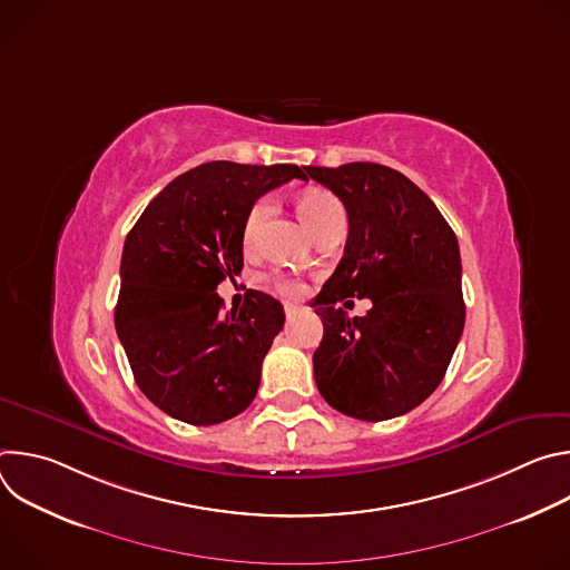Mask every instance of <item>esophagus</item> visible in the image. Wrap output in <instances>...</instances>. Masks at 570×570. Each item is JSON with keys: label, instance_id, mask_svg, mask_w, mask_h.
Returning <instances> with one entry per match:
<instances>
[{"label": "esophagus", "instance_id": "esophagus-1", "mask_svg": "<svg viewBox=\"0 0 570 570\" xmlns=\"http://www.w3.org/2000/svg\"><path fill=\"white\" fill-rule=\"evenodd\" d=\"M304 306H299V304H295V302H286L284 304V311H286V315L291 317V315H295V313H299Z\"/></svg>", "mask_w": 570, "mask_h": 570}]
</instances>
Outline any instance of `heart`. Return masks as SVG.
Instances as JSON below:
<instances>
[{
	"label": "heart",
	"mask_w": 570,
	"mask_h": 570,
	"mask_svg": "<svg viewBox=\"0 0 570 570\" xmlns=\"http://www.w3.org/2000/svg\"><path fill=\"white\" fill-rule=\"evenodd\" d=\"M297 209H299L304 223L311 227L313 234L320 232L327 223H332L334 218L345 216V209H343L341 200L334 194L324 191V189L304 191L297 200ZM271 212H273V200L271 198H259L250 207V212L246 216V223H243V240H246V246H250V243L259 236V229L266 223ZM275 286L284 295H299L304 291L302 284L297 279H291V277H277Z\"/></svg>",
	"instance_id": "heart-1"
}]
</instances>
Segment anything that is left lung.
<instances>
[{
	"label": "left lung",
	"mask_w": 570,
	"mask_h": 570,
	"mask_svg": "<svg viewBox=\"0 0 570 570\" xmlns=\"http://www.w3.org/2000/svg\"><path fill=\"white\" fill-rule=\"evenodd\" d=\"M347 209L350 236L336 273L315 297L324 336L313 354L320 394L332 409L383 422L429 399L464 330L458 238L435 203L403 174L352 161L306 167ZM370 296L350 318L338 307Z\"/></svg>",
	"instance_id": "1"
}]
</instances>
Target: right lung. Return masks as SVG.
Instances as JSON below:
<instances>
[{"mask_svg": "<svg viewBox=\"0 0 570 570\" xmlns=\"http://www.w3.org/2000/svg\"><path fill=\"white\" fill-rule=\"evenodd\" d=\"M306 180L297 165L207 161L169 183L128 232L115 327L139 390L174 420L212 426L253 403L284 306L248 291L223 311L216 286L243 268L257 198Z\"/></svg>", "mask_w": 570, "mask_h": 570, "instance_id": "1", "label": "right lung"}]
</instances>
